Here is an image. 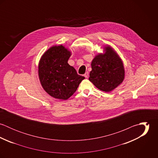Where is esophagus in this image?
Segmentation results:
<instances>
[{
	"mask_svg": "<svg viewBox=\"0 0 158 158\" xmlns=\"http://www.w3.org/2000/svg\"><path fill=\"white\" fill-rule=\"evenodd\" d=\"M84 76H85V78H88V76H89V73H88V72H86L85 73Z\"/></svg>",
	"mask_w": 158,
	"mask_h": 158,
	"instance_id": "1",
	"label": "esophagus"
}]
</instances>
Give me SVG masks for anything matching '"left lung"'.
Returning <instances> with one entry per match:
<instances>
[{
	"mask_svg": "<svg viewBox=\"0 0 158 158\" xmlns=\"http://www.w3.org/2000/svg\"><path fill=\"white\" fill-rule=\"evenodd\" d=\"M105 48V54H99L92 60L89 80L98 89L108 92L122 83L125 70L121 59L113 48L110 46Z\"/></svg>",
	"mask_w": 158,
	"mask_h": 158,
	"instance_id": "1",
	"label": "left lung"
}]
</instances>
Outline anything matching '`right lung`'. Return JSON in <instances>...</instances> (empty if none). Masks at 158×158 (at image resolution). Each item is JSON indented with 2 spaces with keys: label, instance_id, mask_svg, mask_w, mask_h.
<instances>
[{
  "label": "right lung",
  "instance_id": "right-lung-1",
  "mask_svg": "<svg viewBox=\"0 0 158 158\" xmlns=\"http://www.w3.org/2000/svg\"><path fill=\"white\" fill-rule=\"evenodd\" d=\"M70 55L64 46L56 45L47 50L40 60L38 73L41 84L45 92L55 98L67 100L85 78L68 64Z\"/></svg>",
  "mask_w": 158,
  "mask_h": 158
}]
</instances>
